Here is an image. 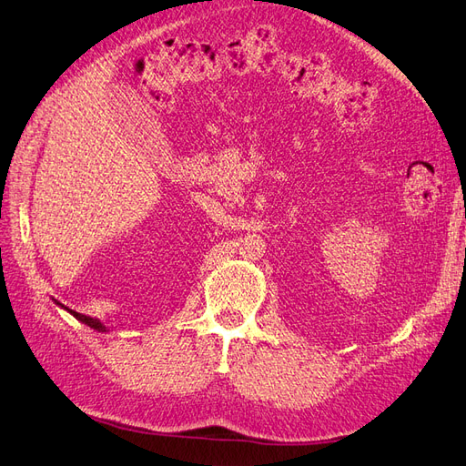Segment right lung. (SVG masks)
<instances>
[{
    "instance_id": "right-lung-1",
    "label": "right lung",
    "mask_w": 466,
    "mask_h": 466,
    "mask_svg": "<svg viewBox=\"0 0 466 466\" xmlns=\"http://www.w3.org/2000/svg\"><path fill=\"white\" fill-rule=\"evenodd\" d=\"M55 304H56V306H60L62 309H66L68 313H72V316L76 318L78 321L86 323L87 327H92V329H96V331H99V333H106V331H107V327H106L102 321H99V319H96V318H90V316H84V313H78V311H74V309H68V308L62 306L60 301H56V299H55Z\"/></svg>"
}]
</instances>
